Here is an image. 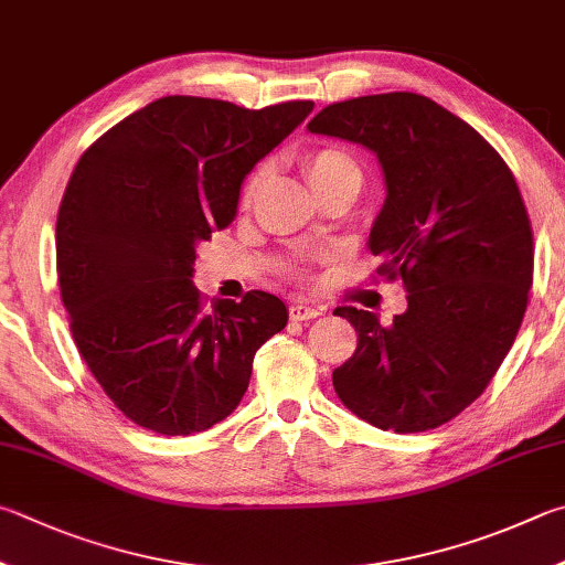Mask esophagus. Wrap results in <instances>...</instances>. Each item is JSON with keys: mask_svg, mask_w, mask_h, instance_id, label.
I'll return each instance as SVG.
<instances>
[{"mask_svg": "<svg viewBox=\"0 0 565 565\" xmlns=\"http://www.w3.org/2000/svg\"><path fill=\"white\" fill-rule=\"evenodd\" d=\"M289 316L291 321H311V318L321 316V309H316V306H306V303H291Z\"/></svg>", "mask_w": 565, "mask_h": 565, "instance_id": "34e87169", "label": "esophagus"}]
</instances>
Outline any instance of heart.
<instances>
[{
  "instance_id": "b5f03b06",
  "label": "heart",
  "mask_w": 565,
  "mask_h": 565,
  "mask_svg": "<svg viewBox=\"0 0 565 565\" xmlns=\"http://www.w3.org/2000/svg\"><path fill=\"white\" fill-rule=\"evenodd\" d=\"M301 168L309 178L313 192L321 198L333 190H353L358 194L363 184V170L358 160L341 146H316L303 152ZM264 178V168L249 172V178L242 184V204H249L256 188Z\"/></svg>"
}]
</instances>
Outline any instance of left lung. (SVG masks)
I'll list each match as a JSON object with an SVG mask.
<instances>
[{
  "label": "left lung",
  "mask_w": 565,
  "mask_h": 565,
  "mask_svg": "<svg viewBox=\"0 0 565 565\" xmlns=\"http://www.w3.org/2000/svg\"><path fill=\"white\" fill-rule=\"evenodd\" d=\"M309 130L381 160L387 198L367 247L407 291L387 326L338 306L358 345L333 371L335 395L381 429H435L484 393L524 321L533 232L519 184L469 122L407 90L326 106Z\"/></svg>",
  "instance_id": "left-lung-1"
}]
</instances>
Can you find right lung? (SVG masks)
I'll return each mask as SVG.
<instances>
[{
  "instance_id": "obj_1",
  "label": "right lung",
  "mask_w": 565,
  "mask_h": 565,
  "mask_svg": "<svg viewBox=\"0 0 565 565\" xmlns=\"http://www.w3.org/2000/svg\"><path fill=\"white\" fill-rule=\"evenodd\" d=\"M311 110L166 96L81 156L56 220L61 301L88 371L136 425L168 437L217 425L286 326L266 291L207 306L192 271L198 244L237 214L244 178Z\"/></svg>"
}]
</instances>
